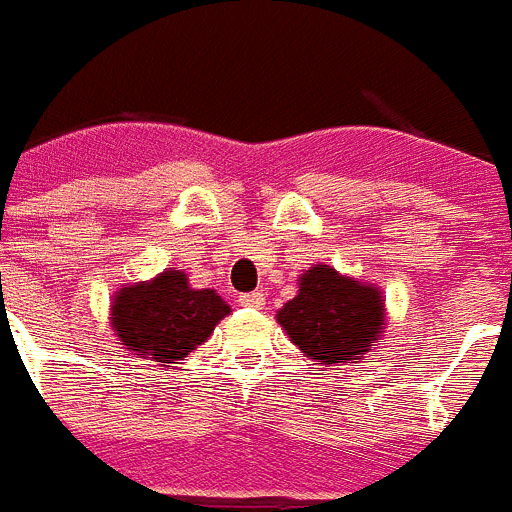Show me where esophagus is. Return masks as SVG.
Wrapping results in <instances>:
<instances>
[{"label": "esophagus", "instance_id": "esophagus-1", "mask_svg": "<svg viewBox=\"0 0 512 512\" xmlns=\"http://www.w3.org/2000/svg\"><path fill=\"white\" fill-rule=\"evenodd\" d=\"M266 297L261 295V292H246V295H241V305L243 307H264Z\"/></svg>", "mask_w": 512, "mask_h": 512}]
</instances>
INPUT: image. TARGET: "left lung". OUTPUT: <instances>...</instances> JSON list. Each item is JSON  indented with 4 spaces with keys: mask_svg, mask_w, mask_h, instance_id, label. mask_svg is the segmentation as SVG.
Returning <instances> with one entry per match:
<instances>
[{
    "mask_svg": "<svg viewBox=\"0 0 512 512\" xmlns=\"http://www.w3.org/2000/svg\"><path fill=\"white\" fill-rule=\"evenodd\" d=\"M277 320L300 351L323 364H354L379 341L384 300L379 289L312 266L300 277V295L279 310Z\"/></svg>",
    "mask_w": 512,
    "mask_h": 512,
    "instance_id": "8db88e82",
    "label": "left lung"
}]
</instances>
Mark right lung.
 <instances>
[{"label": "right lung", "instance_id": "add662e5", "mask_svg": "<svg viewBox=\"0 0 512 512\" xmlns=\"http://www.w3.org/2000/svg\"><path fill=\"white\" fill-rule=\"evenodd\" d=\"M228 312L212 289L189 287L184 271H164L153 282L117 292L112 328L130 354L166 366L205 343Z\"/></svg>", "mask_w": 512, "mask_h": 512}]
</instances>
